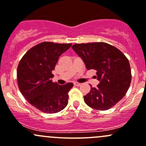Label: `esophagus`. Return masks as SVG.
<instances>
[{
  "instance_id": "esophagus-1",
  "label": "esophagus",
  "mask_w": 146,
  "mask_h": 146,
  "mask_svg": "<svg viewBox=\"0 0 146 146\" xmlns=\"http://www.w3.org/2000/svg\"><path fill=\"white\" fill-rule=\"evenodd\" d=\"M74 86H79L81 85V84L78 83V82H74Z\"/></svg>"
}]
</instances>
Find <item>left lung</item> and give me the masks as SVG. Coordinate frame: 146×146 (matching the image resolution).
<instances>
[{
  "mask_svg": "<svg viewBox=\"0 0 146 146\" xmlns=\"http://www.w3.org/2000/svg\"><path fill=\"white\" fill-rule=\"evenodd\" d=\"M88 70H95L99 84L84 96L92 109L108 110L125 96L131 82L129 62L116 47L105 42L75 44L72 47Z\"/></svg>",
  "mask_w": 146,
  "mask_h": 146,
  "instance_id": "1",
  "label": "left lung"
}]
</instances>
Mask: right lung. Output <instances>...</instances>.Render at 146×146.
<instances>
[{"label": "right lung", "instance_id": "1", "mask_svg": "<svg viewBox=\"0 0 146 146\" xmlns=\"http://www.w3.org/2000/svg\"><path fill=\"white\" fill-rule=\"evenodd\" d=\"M72 44L44 42L34 46L25 54L17 70L18 87L27 102L41 111L54 113L68 104V92L72 83L59 85L52 82L60 56Z\"/></svg>", "mask_w": 146, "mask_h": 146}]
</instances>
